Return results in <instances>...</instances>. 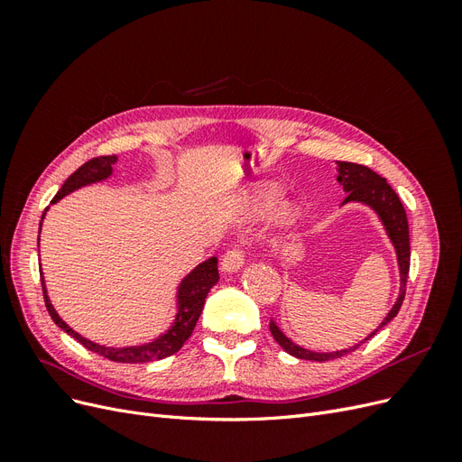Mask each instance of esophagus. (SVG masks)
Masks as SVG:
<instances>
[{
    "label": "esophagus",
    "mask_w": 462,
    "mask_h": 462,
    "mask_svg": "<svg viewBox=\"0 0 462 462\" xmlns=\"http://www.w3.org/2000/svg\"><path fill=\"white\" fill-rule=\"evenodd\" d=\"M243 263H245V253H243L241 245H233L221 258V270L231 273V272L241 270Z\"/></svg>",
    "instance_id": "esophagus-1"
}]
</instances>
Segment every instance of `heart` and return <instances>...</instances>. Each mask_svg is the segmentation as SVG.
<instances>
[{
	"mask_svg": "<svg viewBox=\"0 0 462 462\" xmlns=\"http://www.w3.org/2000/svg\"><path fill=\"white\" fill-rule=\"evenodd\" d=\"M279 199H282V192H279L277 187L263 185V187L254 189L250 194H245L239 202V208L245 216L260 217V216L268 214L270 209L279 202ZM297 217H299L297 209H285V212H282V219L285 223L297 221Z\"/></svg>",
	"mask_w": 462,
	"mask_h": 462,
	"instance_id": "obj_1",
	"label": "heart"
}]
</instances>
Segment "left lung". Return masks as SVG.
Masks as SVG:
<instances>
[{
	"label": "left lung",
	"instance_id": "left-lung-1",
	"mask_svg": "<svg viewBox=\"0 0 462 462\" xmlns=\"http://www.w3.org/2000/svg\"><path fill=\"white\" fill-rule=\"evenodd\" d=\"M337 180L339 185H343V190L346 192V197L343 200V204L346 202H360L370 206L374 212L380 216L383 227L389 235L391 243H393L395 250H397V260H399V272H401V291L397 302L393 304V309L389 310V314L383 318V321L377 329H374L365 341L356 343L351 348H343V351H335V353H314L309 351V348H302L299 345L292 343L289 337H285L283 331L277 328L275 321L270 324V331L273 335V339L282 345V348L285 353L302 358V360H314V362H326V360H333L345 356L348 353L356 351V348L366 343L368 339H372L374 335L380 331L382 328H385L391 319H393L399 314L401 304L404 300V292H407V277H409V268H411V241H409V219H407V212H404L402 202L399 200L397 192L391 189V185L387 180L377 175L375 171H372L370 167L360 165V163H351V162H337Z\"/></svg>",
	"mask_w": 462,
	"mask_h": 462
}]
</instances>
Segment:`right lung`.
<instances>
[{
  "instance_id": "1",
  "label": "right lung",
  "mask_w": 462,
  "mask_h": 462,
  "mask_svg": "<svg viewBox=\"0 0 462 462\" xmlns=\"http://www.w3.org/2000/svg\"><path fill=\"white\" fill-rule=\"evenodd\" d=\"M116 162H117V156H100V158H92L87 163H82L79 170L65 180L60 192L53 197L51 204L61 200L63 197H67L69 192H73L80 187L92 185V183H97V180L107 179L111 175V171H114V167L111 165H114ZM44 214H42V219H44ZM40 227H42V221H40ZM38 243H40V236H38ZM40 279H42V291H44L46 309H48L51 319L55 321V326L61 328L67 335H71L73 339H77L82 346H87L88 351H92L96 355H100V356H104L107 360H114V362H129V365H138V362H152V360H162L165 356H171L179 351L180 346L185 345V341L190 337V333L202 314L204 300L208 297L209 289H212L219 282V273H217V258L216 256L199 263L197 268H194L183 279V282H180V285L177 289L175 324L165 333H162L158 339H153L152 343L134 345V346H119V348L92 343L87 337H82V335L77 333L73 328H69L60 318V314L55 312V309L50 302L48 291L44 285V275L40 273Z\"/></svg>"
}]
</instances>
